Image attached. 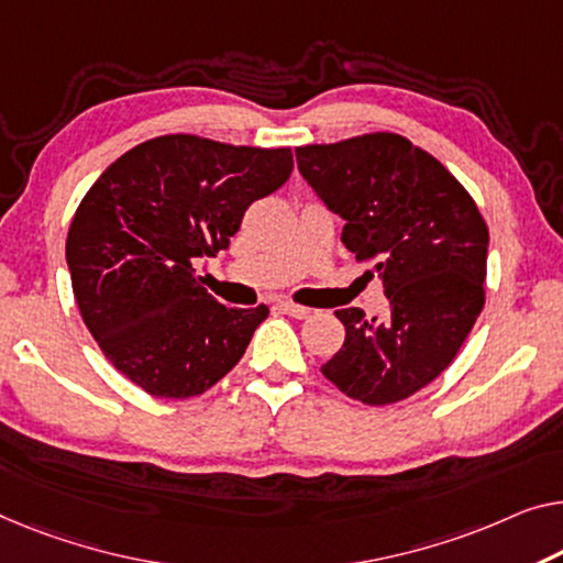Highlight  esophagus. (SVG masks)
Wrapping results in <instances>:
<instances>
[{
  "label": "esophagus",
  "mask_w": 563,
  "mask_h": 563,
  "mask_svg": "<svg viewBox=\"0 0 563 563\" xmlns=\"http://www.w3.org/2000/svg\"><path fill=\"white\" fill-rule=\"evenodd\" d=\"M278 306H280L283 313H288V316H292V318H308L310 313H313V310H310V308L298 306V303H290V300H280Z\"/></svg>",
  "instance_id": "34e87169"
}]
</instances>
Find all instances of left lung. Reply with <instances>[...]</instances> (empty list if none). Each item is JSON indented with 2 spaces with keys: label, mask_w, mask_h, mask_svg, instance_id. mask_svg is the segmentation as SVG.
Masks as SVG:
<instances>
[{
  "label": "left lung",
  "mask_w": 563,
  "mask_h": 563,
  "mask_svg": "<svg viewBox=\"0 0 563 563\" xmlns=\"http://www.w3.org/2000/svg\"><path fill=\"white\" fill-rule=\"evenodd\" d=\"M298 169L346 220L343 245L382 275L389 310H335L343 346L325 379L368 407L412 397L452 364L485 306L488 224L444 166L389 131L298 146Z\"/></svg>",
  "instance_id": "left-lung-1"
}]
</instances>
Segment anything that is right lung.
Instances as JSON below:
<instances>
[{
	"label": "right lung",
	"instance_id": "obj_1",
	"mask_svg": "<svg viewBox=\"0 0 563 563\" xmlns=\"http://www.w3.org/2000/svg\"><path fill=\"white\" fill-rule=\"evenodd\" d=\"M290 172V148L169 133L115 158L75 209L65 242L75 303L108 362L151 397L212 389L271 313L222 306L195 260L228 247L245 209Z\"/></svg>",
	"mask_w": 563,
	"mask_h": 563
}]
</instances>
